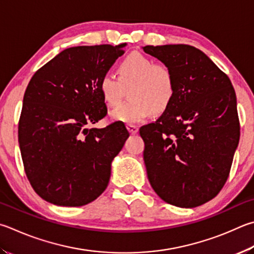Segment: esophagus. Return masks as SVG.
<instances>
[{
  "instance_id": "obj_1",
  "label": "esophagus",
  "mask_w": 254,
  "mask_h": 254,
  "mask_svg": "<svg viewBox=\"0 0 254 254\" xmlns=\"http://www.w3.org/2000/svg\"><path fill=\"white\" fill-rule=\"evenodd\" d=\"M127 131L131 133V134H136L137 131H139V128H137V127L132 126V124H127Z\"/></svg>"
}]
</instances>
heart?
I'll list each match as a JSON object with an SVG mask.
<instances>
[{"label":"heart","instance_id":"obj_1","mask_svg":"<svg viewBox=\"0 0 254 254\" xmlns=\"http://www.w3.org/2000/svg\"><path fill=\"white\" fill-rule=\"evenodd\" d=\"M119 77L105 73L101 76L99 89L104 102L115 107L121 101L124 90L128 89L131 101L120 105L110 113L114 122L136 124L144 121L152 112L165 111L174 99L175 81L167 66L158 65L146 55L133 52L118 67Z\"/></svg>","mask_w":254,"mask_h":254}]
</instances>
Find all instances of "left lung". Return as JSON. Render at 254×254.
I'll use <instances>...</instances> for the list:
<instances>
[{"instance_id":"8db88e82","label":"left lung","mask_w":254,"mask_h":254,"mask_svg":"<svg viewBox=\"0 0 254 254\" xmlns=\"http://www.w3.org/2000/svg\"><path fill=\"white\" fill-rule=\"evenodd\" d=\"M172 72L174 99L140 128L147 179L161 199L180 207L210 201L227 182L240 139L237 96L228 75L187 44L143 48Z\"/></svg>"}]
</instances>
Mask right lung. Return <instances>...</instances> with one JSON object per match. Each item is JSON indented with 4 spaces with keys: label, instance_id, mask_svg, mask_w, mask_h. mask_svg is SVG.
<instances>
[{
    "label": "right lung",
    "instance_id": "add662e5",
    "mask_svg": "<svg viewBox=\"0 0 254 254\" xmlns=\"http://www.w3.org/2000/svg\"><path fill=\"white\" fill-rule=\"evenodd\" d=\"M127 43L68 48L32 76L18 144L32 188L50 203L81 206L107 189L111 163L128 137L123 123L89 128L107 115L99 89Z\"/></svg>",
    "mask_w": 254,
    "mask_h": 254
}]
</instances>
